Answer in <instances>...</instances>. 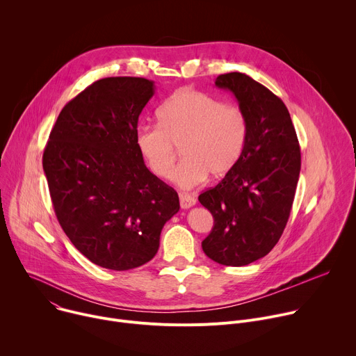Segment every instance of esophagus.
Here are the masks:
<instances>
[{"label":"esophagus","instance_id":"34e87169","mask_svg":"<svg viewBox=\"0 0 356 356\" xmlns=\"http://www.w3.org/2000/svg\"><path fill=\"white\" fill-rule=\"evenodd\" d=\"M195 204V198L188 194H180V207L183 210H187Z\"/></svg>","mask_w":356,"mask_h":356}]
</instances>
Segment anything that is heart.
Masks as SVG:
<instances>
[{
  "instance_id": "heart-1",
  "label": "heart",
  "mask_w": 356,
  "mask_h": 356,
  "mask_svg": "<svg viewBox=\"0 0 356 356\" xmlns=\"http://www.w3.org/2000/svg\"><path fill=\"white\" fill-rule=\"evenodd\" d=\"M248 121L235 106L193 88L175 92L158 110V125H140L136 145L149 169L170 179L180 149L183 162L173 175L181 188L227 176L239 162Z\"/></svg>"
}]
</instances>
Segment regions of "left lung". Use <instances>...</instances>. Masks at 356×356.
<instances>
[{"instance_id":"left-lung-1","label":"left lung","mask_w":356,"mask_h":356,"mask_svg":"<svg viewBox=\"0 0 356 356\" xmlns=\"http://www.w3.org/2000/svg\"><path fill=\"white\" fill-rule=\"evenodd\" d=\"M216 86L235 95L248 139L235 168L198 195L214 218L201 246L220 265L245 266L266 257L284 231L301 168L300 145L289 110L269 88L238 72L220 74Z\"/></svg>"}]
</instances>
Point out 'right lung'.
I'll return each instance as SVG.
<instances>
[{
  "label": "right lung",
  "mask_w": 356,
  "mask_h": 356,
  "mask_svg": "<svg viewBox=\"0 0 356 356\" xmlns=\"http://www.w3.org/2000/svg\"><path fill=\"white\" fill-rule=\"evenodd\" d=\"M155 92L142 77L94 81L60 111L43 170L60 227L92 264L129 270L156 255L179 195L145 166L138 118Z\"/></svg>",
  "instance_id": "1"
}]
</instances>
